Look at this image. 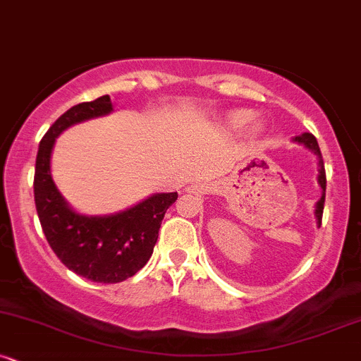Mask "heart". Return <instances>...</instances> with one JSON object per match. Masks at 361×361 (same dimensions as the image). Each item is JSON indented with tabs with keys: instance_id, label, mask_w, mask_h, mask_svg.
<instances>
[{
	"instance_id": "obj_1",
	"label": "heart",
	"mask_w": 361,
	"mask_h": 361,
	"mask_svg": "<svg viewBox=\"0 0 361 361\" xmlns=\"http://www.w3.org/2000/svg\"><path fill=\"white\" fill-rule=\"evenodd\" d=\"M247 118H250V115H247V114H244V111H243V114H238V115H235V122H239V123L246 122Z\"/></svg>"
}]
</instances>
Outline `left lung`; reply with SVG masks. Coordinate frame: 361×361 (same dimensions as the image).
<instances>
[{"mask_svg": "<svg viewBox=\"0 0 361 361\" xmlns=\"http://www.w3.org/2000/svg\"><path fill=\"white\" fill-rule=\"evenodd\" d=\"M294 141L298 142H303L306 148H310L312 151H315L317 154H319V165H320V170H319V182H320V188H322V197L319 200V203H317V210H315V215H317V220H319V226H322V215H324V203H325V188H327V177H325V166H324V160H322V153H320V148H319V142H317L315 135L310 134V133H305L303 135H298Z\"/></svg>", "mask_w": 361, "mask_h": 361, "instance_id": "8db88e82", "label": "left lung"}]
</instances>
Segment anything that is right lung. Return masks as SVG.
<instances>
[{
    "instance_id": "1",
    "label": "right lung",
    "mask_w": 361,
    "mask_h": 361,
    "mask_svg": "<svg viewBox=\"0 0 361 361\" xmlns=\"http://www.w3.org/2000/svg\"><path fill=\"white\" fill-rule=\"evenodd\" d=\"M110 111L108 94L65 111L41 139L34 173L36 210L51 250L68 270L103 284L126 281L148 263L165 212L177 200V192L153 195L129 210L110 216H84L67 207L49 172L56 135L73 123Z\"/></svg>"
}]
</instances>
